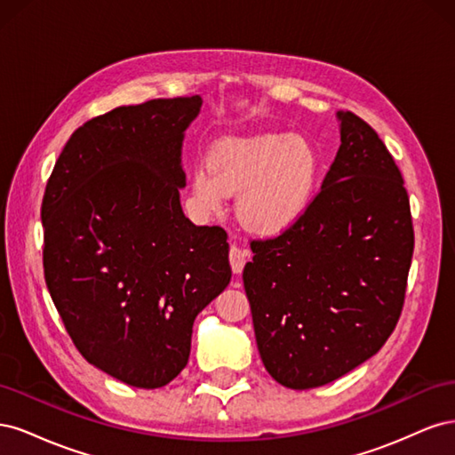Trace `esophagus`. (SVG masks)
<instances>
[{"label":"esophagus","instance_id":"esophagus-1","mask_svg":"<svg viewBox=\"0 0 455 455\" xmlns=\"http://www.w3.org/2000/svg\"><path fill=\"white\" fill-rule=\"evenodd\" d=\"M246 259H249V252L239 249V246H231L229 249V264H231V271L235 275H241L244 269Z\"/></svg>","mask_w":455,"mask_h":455}]
</instances>
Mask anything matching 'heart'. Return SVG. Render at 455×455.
I'll use <instances>...</instances> for the list:
<instances>
[{"mask_svg": "<svg viewBox=\"0 0 455 455\" xmlns=\"http://www.w3.org/2000/svg\"><path fill=\"white\" fill-rule=\"evenodd\" d=\"M319 176V157L301 136H231L211 149L189 176V196L201 214L224 212L239 194L237 216L264 237L281 235L307 211Z\"/></svg>", "mask_w": 455, "mask_h": 455, "instance_id": "heart-1", "label": "heart"}]
</instances>
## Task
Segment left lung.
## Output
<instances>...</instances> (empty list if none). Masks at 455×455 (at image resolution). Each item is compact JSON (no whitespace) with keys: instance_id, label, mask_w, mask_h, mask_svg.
Masks as SVG:
<instances>
[{"instance_id":"obj_1","label":"left lung","mask_w":455,"mask_h":455,"mask_svg":"<svg viewBox=\"0 0 455 455\" xmlns=\"http://www.w3.org/2000/svg\"><path fill=\"white\" fill-rule=\"evenodd\" d=\"M336 117L341 146L319 196L279 237L252 241L243 271L261 363L288 389L321 387L381 349L414 252L393 156L366 121Z\"/></svg>"}]
</instances>
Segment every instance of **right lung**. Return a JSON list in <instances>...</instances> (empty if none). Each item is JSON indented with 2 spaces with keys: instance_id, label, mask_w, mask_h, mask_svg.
I'll use <instances>...</instances> for the list:
<instances>
[{
  "instance_id": "right-lung-1",
  "label": "right lung",
  "mask_w": 455,
  "mask_h": 455,
  "mask_svg": "<svg viewBox=\"0 0 455 455\" xmlns=\"http://www.w3.org/2000/svg\"><path fill=\"white\" fill-rule=\"evenodd\" d=\"M203 99H157L87 121L41 204L44 271L79 353L140 389L189 359L196 316L231 281L228 233L182 212L184 132Z\"/></svg>"
}]
</instances>
